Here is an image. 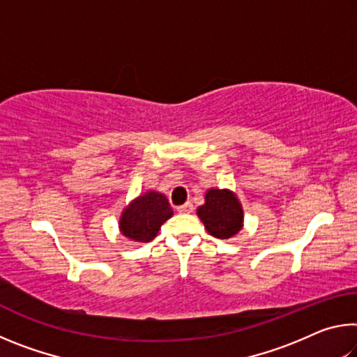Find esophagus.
<instances>
[{"instance_id":"1","label":"esophagus","mask_w":357,"mask_h":357,"mask_svg":"<svg viewBox=\"0 0 357 357\" xmlns=\"http://www.w3.org/2000/svg\"><path fill=\"white\" fill-rule=\"evenodd\" d=\"M178 213H181V214H190V213H193V204L192 203L183 204V206L178 208Z\"/></svg>"}]
</instances>
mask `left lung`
<instances>
[{
  "instance_id": "left-lung-1",
  "label": "left lung",
  "mask_w": 357,
  "mask_h": 357,
  "mask_svg": "<svg viewBox=\"0 0 357 357\" xmlns=\"http://www.w3.org/2000/svg\"><path fill=\"white\" fill-rule=\"evenodd\" d=\"M197 214L211 236L217 239L231 238L243 228V206L238 197L228 189H209Z\"/></svg>"
}]
</instances>
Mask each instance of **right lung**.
I'll return each mask as SVG.
<instances>
[{"label": "right lung", "mask_w": 357, "mask_h": 357, "mask_svg": "<svg viewBox=\"0 0 357 357\" xmlns=\"http://www.w3.org/2000/svg\"><path fill=\"white\" fill-rule=\"evenodd\" d=\"M173 215V209L167 197L159 192L149 190L135 198L128 208L123 211L119 219V229L126 238L137 243H149L153 241L162 223Z\"/></svg>", "instance_id": "1"}]
</instances>
